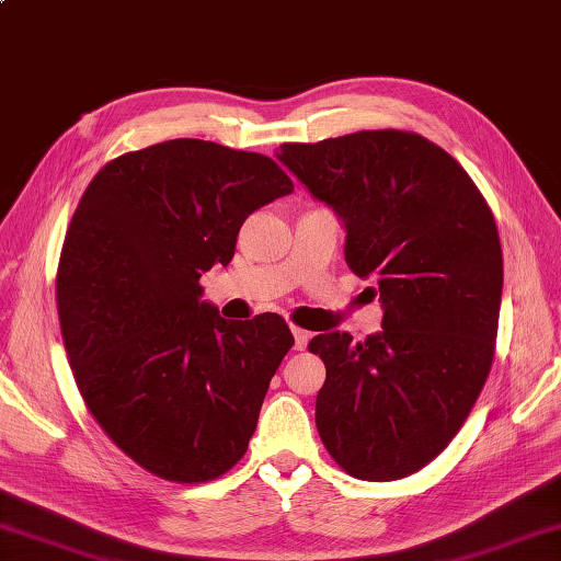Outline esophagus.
I'll use <instances>...</instances> for the list:
<instances>
[{
	"instance_id": "34e87169",
	"label": "esophagus",
	"mask_w": 561,
	"mask_h": 561,
	"mask_svg": "<svg viewBox=\"0 0 561 561\" xmlns=\"http://www.w3.org/2000/svg\"><path fill=\"white\" fill-rule=\"evenodd\" d=\"M293 335H295V350H307L311 333H307L305 328H297V325H293Z\"/></svg>"
}]
</instances>
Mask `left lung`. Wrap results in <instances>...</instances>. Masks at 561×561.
<instances>
[{
    "instance_id": "left-lung-1",
    "label": "left lung",
    "mask_w": 561,
    "mask_h": 561,
    "mask_svg": "<svg viewBox=\"0 0 561 561\" xmlns=\"http://www.w3.org/2000/svg\"><path fill=\"white\" fill-rule=\"evenodd\" d=\"M278 161L343 221L345 262L383 307L364 343L321 333L317 428L362 481H398L455 438L495 354L502 248L493 211L445 149L402 130L283 145Z\"/></svg>"
}]
</instances>
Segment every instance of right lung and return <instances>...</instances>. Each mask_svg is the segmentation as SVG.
<instances>
[{"label":"right lung","instance_id":"right-lung-1","mask_svg":"<svg viewBox=\"0 0 561 561\" xmlns=\"http://www.w3.org/2000/svg\"><path fill=\"white\" fill-rule=\"evenodd\" d=\"M293 190L264 154L178 138L108 161L66 230L57 305L78 390L167 481H211L248 453L295 337L276 313L226 321L199 278L230 264L244 218Z\"/></svg>","mask_w":561,"mask_h":561}]
</instances>
